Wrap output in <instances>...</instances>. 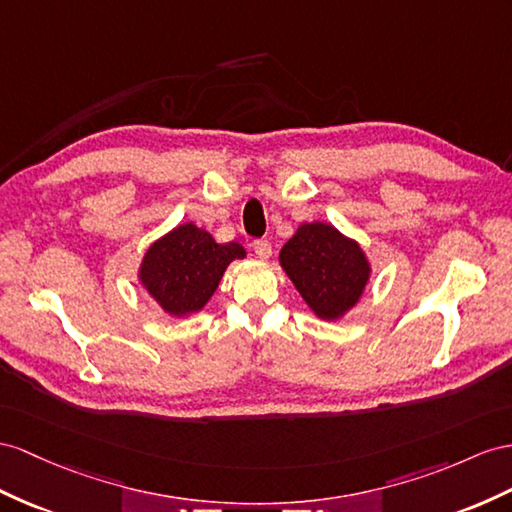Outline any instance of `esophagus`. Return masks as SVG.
<instances>
[{"instance_id":"esophagus-1","label":"esophagus","mask_w":512,"mask_h":512,"mask_svg":"<svg viewBox=\"0 0 512 512\" xmlns=\"http://www.w3.org/2000/svg\"><path fill=\"white\" fill-rule=\"evenodd\" d=\"M253 251L259 259H268L272 255V246L268 240H255L253 242Z\"/></svg>"}]
</instances>
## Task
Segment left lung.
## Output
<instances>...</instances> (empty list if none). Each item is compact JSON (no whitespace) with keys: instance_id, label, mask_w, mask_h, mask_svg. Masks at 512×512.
I'll return each mask as SVG.
<instances>
[{"instance_id":"8db88e82","label":"left lung","mask_w":512,"mask_h":512,"mask_svg":"<svg viewBox=\"0 0 512 512\" xmlns=\"http://www.w3.org/2000/svg\"><path fill=\"white\" fill-rule=\"evenodd\" d=\"M281 266L309 309L322 320H339L359 303L370 281L361 246L326 222H305L281 248Z\"/></svg>"}]
</instances>
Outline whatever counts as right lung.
Wrapping results in <instances>:
<instances>
[{
    "instance_id": "right-lung-1",
    "label": "right lung",
    "mask_w": 512,
    "mask_h": 512,
    "mask_svg": "<svg viewBox=\"0 0 512 512\" xmlns=\"http://www.w3.org/2000/svg\"><path fill=\"white\" fill-rule=\"evenodd\" d=\"M238 242L218 244L192 222L168 231L144 253L138 279L166 313L175 318L201 311L233 259H244Z\"/></svg>"
}]
</instances>
